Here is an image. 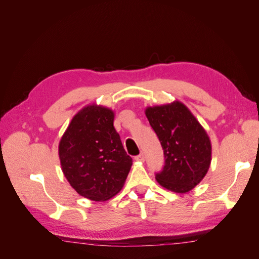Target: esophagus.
<instances>
[{
  "label": "esophagus",
  "instance_id": "1",
  "mask_svg": "<svg viewBox=\"0 0 259 259\" xmlns=\"http://www.w3.org/2000/svg\"><path fill=\"white\" fill-rule=\"evenodd\" d=\"M135 160L138 161V162H145V154L142 152L140 154L136 155V156H135Z\"/></svg>",
  "mask_w": 259,
  "mask_h": 259
}]
</instances>
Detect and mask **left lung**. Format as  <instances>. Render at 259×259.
Wrapping results in <instances>:
<instances>
[{"label": "left lung", "instance_id": "left-lung-1", "mask_svg": "<svg viewBox=\"0 0 259 259\" xmlns=\"http://www.w3.org/2000/svg\"><path fill=\"white\" fill-rule=\"evenodd\" d=\"M146 116L165 159L163 169L155 175L156 182L170 191L189 192L209 168L211 146L207 133L180 101L148 107Z\"/></svg>", "mask_w": 259, "mask_h": 259}]
</instances>
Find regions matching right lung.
Here are the masks:
<instances>
[{
	"instance_id": "right-lung-1",
	"label": "right lung",
	"mask_w": 259,
	"mask_h": 259,
	"mask_svg": "<svg viewBox=\"0 0 259 259\" xmlns=\"http://www.w3.org/2000/svg\"><path fill=\"white\" fill-rule=\"evenodd\" d=\"M113 120L111 109L86 106L73 116L59 143L65 177L77 193L92 201H106L119 192L133 164Z\"/></svg>"
}]
</instances>
